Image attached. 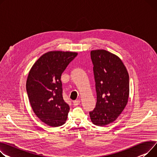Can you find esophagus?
Returning <instances> with one entry per match:
<instances>
[{"label":"esophagus","instance_id":"esophagus-1","mask_svg":"<svg viewBox=\"0 0 157 157\" xmlns=\"http://www.w3.org/2000/svg\"><path fill=\"white\" fill-rule=\"evenodd\" d=\"M80 102H81V101H80L79 100H75V101H73V105H75V106H76V105H79V104L80 103Z\"/></svg>","mask_w":157,"mask_h":157}]
</instances>
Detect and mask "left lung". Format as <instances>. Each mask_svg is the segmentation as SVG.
Segmentation results:
<instances>
[{
    "instance_id": "8db88e82",
    "label": "left lung",
    "mask_w": 157,
    "mask_h": 157,
    "mask_svg": "<svg viewBox=\"0 0 157 157\" xmlns=\"http://www.w3.org/2000/svg\"><path fill=\"white\" fill-rule=\"evenodd\" d=\"M97 92L96 107L90 112L95 125L104 126L116 121L126 106L129 78L121 59L105 50L91 51Z\"/></svg>"
}]
</instances>
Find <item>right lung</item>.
<instances>
[{"label": "right lung", "mask_w": 157, "mask_h": 157, "mask_svg": "<svg viewBox=\"0 0 157 157\" xmlns=\"http://www.w3.org/2000/svg\"><path fill=\"white\" fill-rule=\"evenodd\" d=\"M76 52L50 51L41 56L29 72L26 91L36 116L51 127L65 124L70 109L62 97V73Z\"/></svg>", "instance_id": "1"}]
</instances>
